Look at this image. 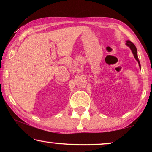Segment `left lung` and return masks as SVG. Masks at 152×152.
<instances>
[{
  "mask_svg": "<svg viewBox=\"0 0 152 152\" xmlns=\"http://www.w3.org/2000/svg\"><path fill=\"white\" fill-rule=\"evenodd\" d=\"M126 45H127V46L129 47L130 49L132 50L133 55H134L135 59H136V61H138V64H139V66H140V61H139V59H138V55H137L136 47L135 46V45L134 44V43H133L132 41H126Z\"/></svg>",
  "mask_w": 152,
  "mask_h": 152,
  "instance_id": "left-lung-1",
  "label": "left lung"
}]
</instances>
